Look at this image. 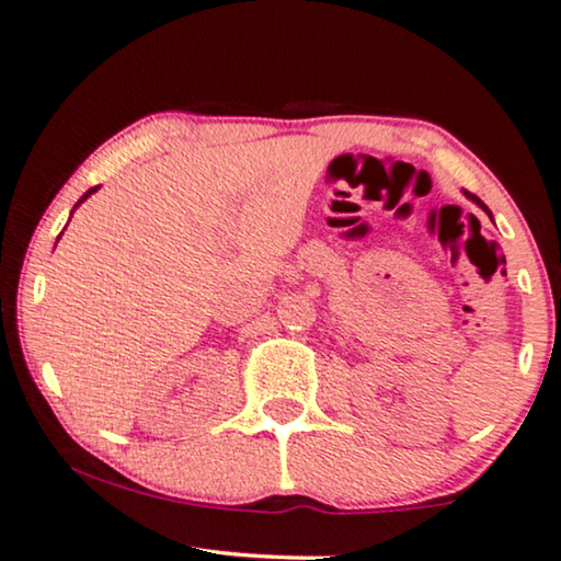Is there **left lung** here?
I'll return each instance as SVG.
<instances>
[{"label":"left lung","instance_id":"1","mask_svg":"<svg viewBox=\"0 0 561 561\" xmlns=\"http://www.w3.org/2000/svg\"><path fill=\"white\" fill-rule=\"evenodd\" d=\"M465 195H468V198H470L472 203H478V205H480V208H483V210L488 213V216H491V210H488V205H485L483 201H480V198H478V195H472V193H468V191H465ZM491 218H493V216H491Z\"/></svg>","mask_w":561,"mask_h":561}]
</instances>
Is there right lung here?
Segmentation results:
<instances>
[{"label":"right lung","mask_w":561,"mask_h":561,"mask_svg":"<svg viewBox=\"0 0 561 561\" xmlns=\"http://www.w3.org/2000/svg\"><path fill=\"white\" fill-rule=\"evenodd\" d=\"M91 193H96V187H93V191H89V193H85V195H83V198H81V201H78L76 205H81V203H83L85 198H91Z\"/></svg>","instance_id":"add662e5"}]
</instances>
